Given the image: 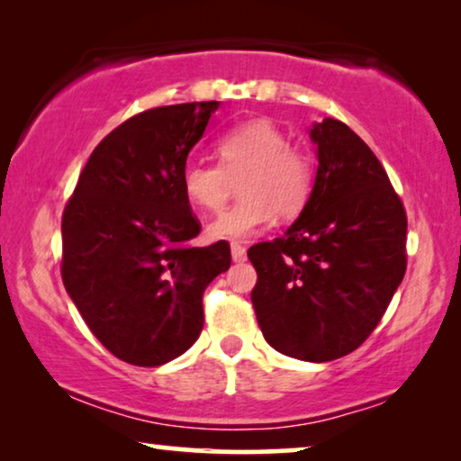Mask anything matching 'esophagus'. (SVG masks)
I'll use <instances>...</instances> for the list:
<instances>
[{"mask_svg":"<svg viewBox=\"0 0 461 461\" xmlns=\"http://www.w3.org/2000/svg\"><path fill=\"white\" fill-rule=\"evenodd\" d=\"M230 256L235 262H243L248 254H245V248L241 243H230Z\"/></svg>","mask_w":461,"mask_h":461,"instance_id":"34e87169","label":"esophagus"}]
</instances>
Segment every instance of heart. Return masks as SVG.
Wrapping results in <instances>:
<instances>
[{
  "mask_svg": "<svg viewBox=\"0 0 461 461\" xmlns=\"http://www.w3.org/2000/svg\"><path fill=\"white\" fill-rule=\"evenodd\" d=\"M220 163H188L182 191L199 210L216 213L239 177L241 199L207 226L212 239H248L275 213L294 218L304 210L317 182L312 150L289 144V136L268 119H251L224 131L216 142Z\"/></svg>",
  "mask_w": 461,
  "mask_h": 461,
  "instance_id": "obj_1",
  "label": "heart"
}]
</instances>
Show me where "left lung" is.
I'll return each mask as SVG.
<instances>
[{
	"label": "left lung",
	"mask_w": 461,
	"mask_h": 461,
	"mask_svg": "<svg viewBox=\"0 0 461 461\" xmlns=\"http://www.w3.org/2000/svg\"><path fill=\"white\" fill-rule=\"evenodd\" d=\"M312 197L283 237L251 245L258 325L283 355L325 363L371 336L407 270V213L386 169L338 119L311 130Z\"/></svg>",
	"instance_id": "left-lung-1"
}]
</instances>
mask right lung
<instances>
[{
  "instance_id": "obj_1",
  "label": "right lung",
  "mask_w": 461,
  "mask_h": 461,
  "mask_svg": "<svg viewBox=\"0 0 461 461\" xmlns=\"http://www.w3.org/2000/svg\"><path fill=\"white\" fill-rule=\"evenodd\" d=\"M210 103L157 106L92 150L62 212L60 275L86 325L138 367L180 357L203 330V292L230 267V245L193 248L201 222L182 172Z\"/></svg>"
}]
</instances>
